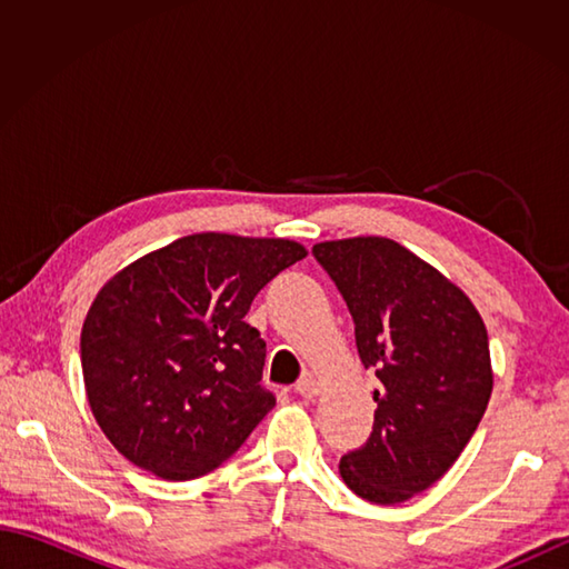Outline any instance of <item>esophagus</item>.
Wrapping results in <instances>:
<instances>
[{"instance_id":"34e87169","label":"esophagus","mask_w":569,"mask_h":569,"mask_svg":"<svg viewBox=\"0 0 569 569\" xmlns=\"http://www.w3.org/2000/svg\"><path fill=\"white\" fill-rule=\"evenodd\" d=\"M296 393L303 396V398L318 396V381H316V377H312V373H303V377H300L298 383H296Z\"/></svg>"}]
</instances>
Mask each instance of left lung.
I'll use <instances>...</instances> for the list:
<instances>
[{
	"mask_svg": "<svg viewBox=\"0 0 569 569\" xmlns=\"http://www.w3.org/2000/svg\"><path fill=\"white\" fill-rule=\"evenodd\" d=\"M355 320L361 365L377 371L373 430L340 459L357 497L401 503L462 455L491 396L485 320L455 283L386 237L312 247Z\"/></svg>",
	"mask_w": 569,
	"mask_h": 569,
	"instance_id": "left-lung-1",
	"label": "left lung"
}]
</instances>
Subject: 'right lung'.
Returning a JSON list of instances; mask_svg holds the SVG:
<instances>
[{
	"mask_svg": "<svg viewBox=\"0 0 569 569\" xmlns=\"http://www.w3.org/2000/svg\"><path fill=\"white\" fill-rule=\"evenodd\" d=\"M291 239L202 232L129 263L80 332L92 416L131 465L168 481L232 457L276 396L266 342L244 322L261 288L306 257Z\"/></svg>",
	"mask_w": 569,
	"mask_h": 569,
	"instance_id": "add662e5",
	"label": "right lung"
}]
</instances>
